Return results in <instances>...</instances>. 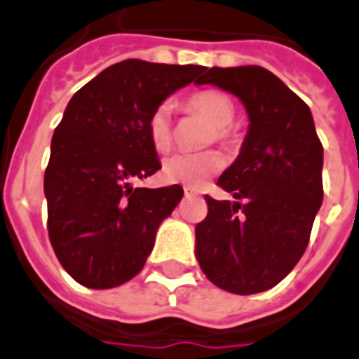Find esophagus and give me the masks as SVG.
<instances>
[{"instance_id":"esophagus-1","label":"esophagus","mask_w":359,"mask_h":359,"mask_svg":"<svg viewBox=\"0 0 359 359\" xmlns=\"http://www.w3.org/2000/svg\"><path fill=\"white\" fill-rule=\"evenodd\" d=\"M183 193H185V198H196L198 196L196 191H194V189H191V187L183 189Z\"/></svg>"}]
</instances>
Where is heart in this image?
I'll list each match as a JSON object with an SVG mask.
<instances>
[{
	"label": "heart",
	"mask_w": 359,
	"mask_h": 359,
	"mask_svg": "<svg viewBox=\"0 0 359 359\" xmlns=\"http://www.w3.org/2000/svg\"><path fill=\"white\" fill-rule=\"evenodd\" d=\"M185 109L200 113L213 124L208 142H222L231 146L235 135L229 124L235 118V105L228 94L219 90H202L189 96ZM148 135L157 151H166L172 146V118L170 107H157L148 122ZM224 166V159L219 151H200V154H174L163 163V177L168 183H182L187 187H200L211 174Z\"/></svg>",
	"instance_id": "heart-1"
}]
</instances>
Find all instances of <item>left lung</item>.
Instances as JSON below:
<instances>
[{"instance_id":"left-lung-1","label":"left lung","mask_w":359,"mask_h":359,"mask_svg":"<svg viewBox=\"0 0 359 359\" xmlns=\"http://www.w3.org/2000/svg\"><path fill=\"white\" fill-rule=\"evenodd\" d=\"M196 83L237 96L250 124L217 182L235 200L205 196L194 254L217 287L261 293L282 282L308 246L323 203V144L308 105L261 66H215Z\"/></svg>"}]
</instances>
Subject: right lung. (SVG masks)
Listing matches in <instances>:
<instances>
[{"instance_id": "obj_1", "label": "right lung", "mask_w": 359, "mask_h": 359, "mask_svg": "<svg viewBox=\"0 0 359 359\" xmlns=\"http://www.w3.org/2000/svg\"><path fill=\"white\" fill-rule=\"evenodd\" d=\"M208 70L139 59L109 66L68 102L44 174L48 233L77 283L111 289L137 276L180 185H131L161 168L148 122L170 94Z\"/></svg>"}]
</instances>
